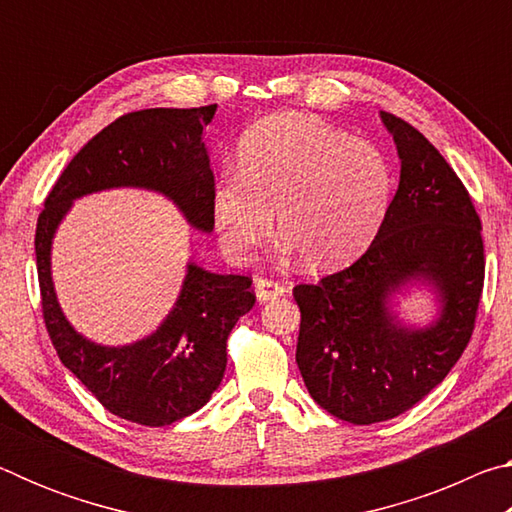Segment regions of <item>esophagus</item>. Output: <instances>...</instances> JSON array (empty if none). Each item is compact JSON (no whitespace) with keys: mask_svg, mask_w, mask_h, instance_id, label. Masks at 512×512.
I'll return each instance as SVG.
<instances>
[{"mask_svg":"<svg viewBox=\"0 0 512 512\" xmlns=\"http://www.w3.org/2000/svg\"><path fill=\"white\" fill-rule=\"evenodd\" d=\"M289 289L284 287V284L280 282H273V280H264V277H259V280H255V293L259 302H268V300H275L280 298L287 293Z\"/></svg>","mask_w":512,"mask_h":512,"instance_id":"obj_1","label":"esophagus"}]
</instances>
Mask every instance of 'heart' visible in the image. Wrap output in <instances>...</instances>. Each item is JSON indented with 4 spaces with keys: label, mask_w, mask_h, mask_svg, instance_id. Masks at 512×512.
Here are the masks:
<instances>
[{
    "label": "heart",
    "mask_w": 512,
    "mask_h": 512,
    "mask_svg": "<svg viewBox=\"0 0 512 512\" xmlns=\"http://www.w3.org/2000/svg\"><path fill=\"white\" fill-rule=\"evenodd\" d=\"M237 176L212 189L221 248L246 259L277 228L314 271L352 264L393 203L395 171L377 144L302 112H277L241 137Z\"/></svg>",
    "instance_id": "obj_1"
}]
</instances>
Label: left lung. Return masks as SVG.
<instances>
[{
	"label": "left lung",
	"mask_w": 512,
	"mask_h": 512,
	"mask_svg": "<svg viewBox=\"0 0 512 512\" xmlns=\"http://www.w3.org/2000/svg\"><path fill=\"white\" fill-rule=\"evenodd\" d=\"M381 121L402 169L377 239L345 271L293 289L300 375L327 413L352 424L397 418L447 377L470 343L485 275L481 219L461 178L404 119ZM415 281L441 302L424 328L404 326L390 305Z\"/></svg>",
	"instance_id": "left-lung-1"
}]
</instances>
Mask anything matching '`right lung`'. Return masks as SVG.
<instances>
[{
	"instance_id": "right-lung-1",
	"label": "right lung",
	"mask_w": 512,
	"mask_h": 512,
	"mask_svg": "<svg viewBox=\"0 0 512 512\" xmlns=\"http://www.w3.org/2000/svg\"><path fill=\"white\" fill-rule=\"evenodd\" d=\"M216 103L149 108L112 121L60 173L38 216L36 262L42 316L60 361L83 386L128 422L164 427L196 413L219 388L237 320L255 305L246 275L210 273L194 262L176 305L153 334L131 345L92 343L69 325L51 280V244L76 198L103 189L140 187L167 196L187 223L212 232L214 176L203 142Z\"/></svg>"
}]
</instances>
